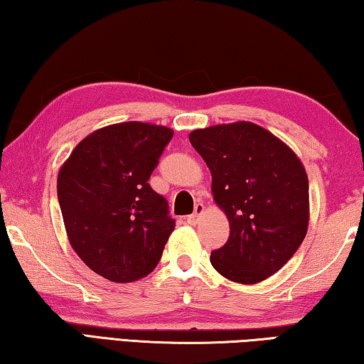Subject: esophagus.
I'll return each mask as SVG.
<instances>
[{
	"instance_id": "1",
	"label": "esophagus",
	"mask_w": 364,
	"mask_h": 364,
	"mask_svg": "<svg viewBox=\"0 0 364 364\" xmlns=\"http://www.w3.org/2000/svg\"><path fill=\"white\" fill-rule=\"evenodd\" d=\"M202 213H204V204H200V202H197L196 207H194V213L188 215L186 221H188V223H191V225H194V223H197V220H199V217H200Z\"/></svg>"
}]
</instances>
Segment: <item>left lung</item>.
I'll return each instance as SVG.
<instances>
[{
    "label": "left lung",
    "instance_id": "8db88e82",
    "mask_svg": "<svg viewBox=\"0 0 364 364\" xmlns=\"http://www.w3.org/2000/svg\"><path fill=\"white\" fill-rule=\"evenodd\" d=\"M230 237L212 252L221 276L241 284L269 278L291 260L308 230V176L291 147L264 128L236 122L194 130Z\"/></svg>",
    "mask_w": 364,
    "mask_h": 364
}]
</instances>
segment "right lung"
Listing matches in <instances>:
<instances>
[{
    "label": "right lung",
    "mask_w": 364,
    "mask_h": 364,
    "mask_svg": "<svg viewBox=\"0 0 364 364\" xmlns=\"http://www.w3.org/2000/svg\"><path fill=\"white\" fill-rule=\"evenodd\" d=\"M167 127L125 122L80 141L58 176V199L70 245L102 278L133 282L157 267L175 220L147 183Z\"/></svg>",
    "instance_id": "right-lung-1"
}]
</instances>
